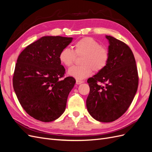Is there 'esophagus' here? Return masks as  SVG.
Returning a JSON list of instances; mask_svg holds the SVG:
<instances>
[{"instance_id":"34e87169","label":"esophagus","mask_w":152,"mask_h":152,"mask_svg":"<svg viewBox=\"0 0 152 152\" xmlns=\"http://www.w3.org/2000/svg\"><path fill=\"white\" fill-rule=\"evenodd\" d=\"M84 83V81H81V80H76V84L77 85H80L81 84V83Z\"/></svg>"}]
</instances>
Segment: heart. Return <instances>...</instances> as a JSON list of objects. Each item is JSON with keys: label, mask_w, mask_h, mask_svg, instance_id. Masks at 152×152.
<instances>
[{"label": "heart", "mask_w": 152, "mask_h": 152, "mask_svg": "<svg viewBox=\"0 0 152 152\" xmlns=\"http://www.w3.org/2000/svg\"><path fill=\"white\" fill-rule=\"evenodd\" d=\"M74 51L69 48L62 49L58 55V59L62 65L70 67L74 62L76 54L83 56L81 66H74L68 70L67 74L77 80H81L91 75L94 70L100 72L105 69L109 61V52L101 47L100 43L91 37H85L77 41Z\"/></svg>", "instance_id": "heart-1"}]
</instances>
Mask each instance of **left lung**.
<instances>
[{
    "label": "left lung",
    "mask_w": 152,
    "mask_h": 152,
    "mask_svg": "<svg viewBox=\"0 0 152 152\" xmlns=\"http://www.w3.org/2000/svg\"><path fill=\"white\" fill-rule=\"evenodd\" d=\"M109 61L105 69L89 78L86 107L90 115L102 122L114 121L124 114L138 86V71L133 52L126 43L106 35ZM104 84L101 86L97 83Z\"/></svg>",
    "instance_id": "obj_1"
}]
</instances>
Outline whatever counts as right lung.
Returning a JSON list of instances; mask_svg holds the SVG:
<instances>
[{
  "mask_svg": "<svg viewBox=\"0 0 152 152\" xmlns=\"http://www.w3.org/2000/svg\"><path fill=\"white\" fill-rule=\"evenodd\" d=\"M72 37L46 36L27 46L19 56L13 76V88L24 110L42 122L58 119L76 83L72 77L61 78L65 69L58 59Z\"/></svg>",
  "mask_w": 152,
  "mask_h": 152,
  "instance_id": "add662e5",
  "label": "right lung"
}]
</instances>
